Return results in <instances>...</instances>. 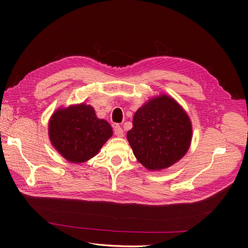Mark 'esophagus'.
Wrapping results in <instances>:
<instances>
[{
    "instance_id": "34e87169",
    "label": "esophagus",
    "mask_w": 248,
    "mask_h": 248,
    "mask_svg": "<svg viewBox=\"0 0 248 248\" xmlns=\"http://www.w3.org/2000/svg\"><path fill=\"white\" fill-rule=\"evenodd\" d=\"M114 132H115V134H116V136H117L118 138H123V137H124V131H123V129L121 128V126L115 125V127H114Z\"/></svg>"
}]
</instances>
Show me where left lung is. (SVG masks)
<instances>
[{"label":"left lung","mask_w":248,"mask_h":248,"mask_svg":"<svg viewBox=\"0 0 248 248\" xmlns=\"http://www.w3.org/2000/svg\"><path fill=\"white\" fill-rule=\"evenodd\" d=\"M127 140L139 162L150 170L170 168L187 153L192 138L190 119L168 95L150 99L133 116Z\"/></svg>","instance_id":"8db88e82"}]
</instances>
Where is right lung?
Masks as SVG:
<instances>
[{
    "instance_id": "obj_1",
    "label": "right lung",
    "mask_w": 248,
    "mask_h": 248,
    "mask_svg": "<svg viewBox=\"0 0 248 248\" xmlns=\"http://www.w3.org/2000/svg\"><path fill=\"white\" fill-rule=\"evenodd\" d=\"M51 145L66 160L73 163L91 159L111 136L108 122L98 119L85 103L58 108L48 123Z\"/></svg>"
}]
</instances>
